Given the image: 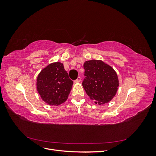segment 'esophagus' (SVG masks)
<instances>
[{"mask_svg": "<svg viewBox=\"0 0 156 156\" xmlns=\"http://www.w3.org/2000/svg\"><path fill=\"white\" fill-rule=\"evenodd\" d=\"M80 81H81V77H77V79H76V80H75V83H80Z\"/></svg>", "mask_w": 156, "mask_h": 156, "instance_id": "34e87169", "label": "esophagus"}]
</instances>
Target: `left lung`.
<instances>
[{
    "instance_id": "8db88e82",
    "label": "left lung",
    "mask_w": 156,
    "mask_h": 156,
    "mask_svg": "<svg viewBox=\"0 0 156 156\" xmlns=\"http://www.w3.org/2000/svg\"><path fill=\"white\" fill-rule=\"evenodd\" d=\"M83 67L84 90L96 104L108 103L116 95L119 81L115 69L100 60L86 61Z\"/></svg>"
}]
</instances>
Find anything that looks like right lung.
Listing matches in <instances>:
<instances>
[{
  "label": "right lung",
  "mask_w": 156,
  "mask_h": 156,
  "mask_svg": "<svg viewBox=\"0 0 156 156\" xmlns=\"http://www.w3.org/2000/svg\"><path fill=\"white\" fill-rule=\"evenodd\" d=\"M73 84L63 64L60 62L47 66L37 75L36 80L37 90L42 100L56 106L67 100Z\"/></svg>",
  "instance_id": "right-lung-1"
}]
</instances>
